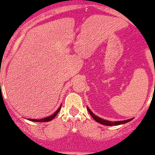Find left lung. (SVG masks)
Here are the masks:
<instances>
[{
  "label": "left lung",
  "instance_id": "1",
  "mask_svg": "<svg viewBox=\"0 0 155 155\" xmlns=\"http://www.w3.org/2000/svg\"><path fill=\"white\" fill-rule=\"evenodd\" d=\"M87 110H88L89 113H90L91 116L92 117H93L94 119L97 122H98V123H100V124H104V125H107V126H116V125H119V124H125V123H127V122H129L130 120H131L132 119H129V120H120V121H109V120H104V119L101 118V117H97V116H96L95 114H94L93 112L91 111V110H90V109L87 107Z\"/></svg>",
  "mask_w": 155,
  "mask_h": 155
}]
</instances>
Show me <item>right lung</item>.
<instances>
[{
	"instance_id": "1",
	"label": "right lung",
	"mask_w": 155,
	"mask_h": 155,
	"mask_svg": "<svg viewBox=\"0 0 155 155\" xmlns=\"http://www.w3.org/2000/svg\"><path fill=\"white\" fill-rule=\"evenodd\" d=\"M61 107H59V108L58 109V110H56V111L54 112V113L52 114V115L49 116V117H45V118H42V119H30V120H31V121H35V122H47V121H50V120H51L52 119L54 118L55 117H56V115L58 114V113L59 112V110H61Z\"/></svg>"
}]
</instances>
